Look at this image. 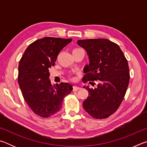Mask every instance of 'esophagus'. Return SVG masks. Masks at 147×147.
<instances>
[{
    "mask_svg": "<svg viewBox=\"0 0 147 147\" xmlns=\"http://www.w3.org/2000/svg\"><path fill=\"white\" fill-rule=\"evenodd\" d=\"M80 89V88H79L78 86H74L73 87V91H78L79 89Z\"/></svg>",
    "mask_w": 147,
    "mask_h": 147,
    "instance_id": "34e87169",
    "label": "esophagus"
}]
</instances>
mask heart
I'll return each mask as SVG.
<instances>
[{
    "mask_svg": "<svg viewBox=\"0 0 147 147\" xmlns=\"http://www.w3.org/2000/svg\"><path fill=\"white\" fill-rule=\"evenodd\" d=\"M78 50H79V49H75L73 50V51H78Z\"/></svg>",
    "mask_w": 147,
    "mask_h": 147,
    "instance_id": "b5f03b06",
    "label": "heart"
}]
</instances>
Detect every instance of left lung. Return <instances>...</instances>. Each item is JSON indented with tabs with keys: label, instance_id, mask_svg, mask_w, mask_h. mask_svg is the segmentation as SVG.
<instances>
[{
	"label": "left lung",
	"instance_id": "1",
	"mask_svg": "<svg viewBox=\"0 0 147 147\" xmlns=\"http://www.w3.org/2000/svg\"><path fill=\"white\" fill-rule=\"evenodd\" d=\"M77 44L85 49L89 63L84 69L83 82L97 87L88 90L89 95L83 107L95 119H105L115 113L127 90L130 73L127 59L118 45L106 39L78 40Z\"/></svg>",
	"mask_w": 147,
	"mask_h": 147
}]
</instances>
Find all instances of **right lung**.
<instances>
[{
  "label": "right lung",
  "instance_id": "1",
  "mask_svg": "<svg viewBox=\"0 0 147 147\" xmlns=\"http://www.w3.org/2000/svg\"><path fill=\"white\" fill-rule=\"evenodd\" d=\"M72 39L45 37L27 47L19 64L18 83L23 98L34 112L49 117L60 109L62 101L73 90L69 83L52 86L49 69Z\"/></svg>",
  "mask_w": 147,
  "mask_h": 147
}]
</instances>
